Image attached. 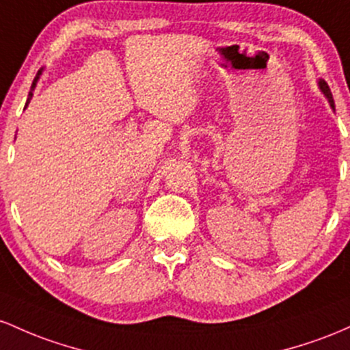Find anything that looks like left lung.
Wrapping results in <instances>:
<instances>
[{
	"mask_svg": "<svg viewBox=\"0 0 350 350\" xmlns=\"http://www.w3.org/2000/svg\"><path fill=\"white\" fill-rule=\"evenodd\" d=\"M317 85H319L321 92L324 94V97H325V99L329 100V105H331V107L334 109V99H332V92H331V89H329L327 82H325L324 79H319V81H317Z\"/></svg>",
	"mask_w": 350,
	"mask_h": 350,
	"instance_id": "8db88e82",
	"label": "left lung"
}]
</instances>
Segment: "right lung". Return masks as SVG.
Listing matches in <instances>:
<instances>
[{
  "label": "right lung",
  "instance_id": "add662e5",
  "mask_svg": "<svg viewBox=\"0 0 350 350\" xmlns=\"http://www.w3.org/2000/svg\"><path fill=\"white\" fill-rule=\"evenodd\" d=\"M41 74H42V69H41V70H38L36 77H34V81H33V85H31V90H29V94H27V100H26V105H25V109L27 107V104H29L31 99H33V90H34V88H36V84H38L39 77H41Z\"/></svg>",
  "mask_w": 350,
  "mask_h": 350
}]
</instances>
